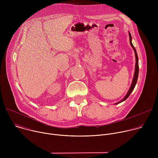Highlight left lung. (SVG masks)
Segmentation results:
<instances>
[{"label": "left lung", "mask_w": 158, "mask_h": 158, "mask_svg": "<svg viewBox=\"0 0 158 158\" xmlns=\"http://www.w3.org/2000/svg\"><path fill=\"white\" fill-rule=\"evenodd\" d=\"M129 42H130V44L131 46H132V48H133L134 51V52H135V56H136V67H135V73H134V78H133V80H132V84H131V85L130 87V89L129 90V91L127 92V94L126 95V96L124 98V99L123 100H121V101L116 103V104H119L120 102L125 101L129 96V95L131 94V93H132V91L134 90V87L135 85H136V84L137 82V81H138V74H139V64H138V54H137V52H136V49H135V48L134 47V46L132 44V42H131V40H132V37H131V35L130 33H129Z\"/></svg>", "instance_id": "1"}]
</instances>
